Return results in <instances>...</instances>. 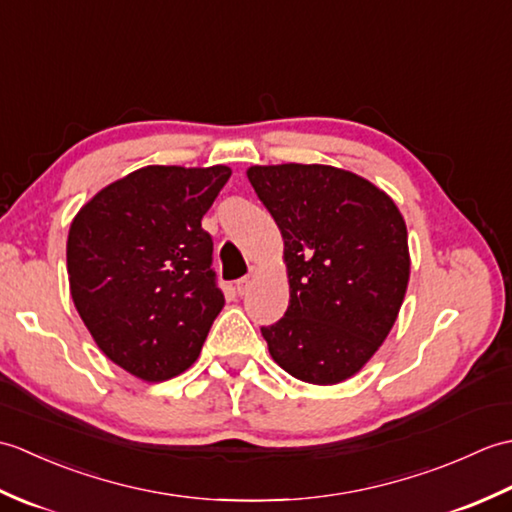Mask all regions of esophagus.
<instances>
[{"instance_id": "esophagus-1", "label": "esophagus", "mask_w": 512, "mask_h": 512, "mask_svg": "<svg viewBox=\"0 0 512 512\" xmlns=\"http://www.w3.org/2000/svg\"><path fill=\"white\" fill-rule=\"evenodd\" d=\"M253 279H255V273H250V275H246V277H242V279H237V284H235L237 295H246L250 284H253Z\"/></svg>"}]
</instances>
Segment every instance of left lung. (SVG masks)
Wrapping results in <instances>:
<instances>
[{"instance_id": "8db88e82", "label": "left lung", "mask_w": 512, "mask_h": 512, "mask_svg": "<svg viewBox=\"0 0 512 512\" xmlns=\"http://www.w3.org/2000/svg\"><path fill=\"white\" fill-rule=\"evenodd\" d=\"M284 237L290 301L262 328L275 363L303 383L361 372L387 339L409 284L407 226L376 184L330 165L246 171Z\"/></svg>"}]
</instances>
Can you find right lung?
<instances>
[{
    "mask_svg": "<svg viewBox=\"0 0 512 512\" xmlns=\"http://www.w3.org/2000/svg\"><path fill=\"white\" fill-rule=\"evenodd\" d=\"M231 169L149 165L74 215L68 277L76 312L112 363L162 383L200 356L224 308L202 217Z\"/></svg>",
    "mask_w": 512,
    "mask_h": 512,
    "instance_id": "right-lung-1",
    "label": "right lung"
}]
</instances>
